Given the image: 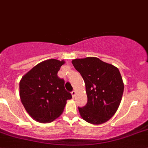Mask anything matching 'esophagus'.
I'll list each match as a JSON object with an SVG mask.
<instances>
[{
	"instance_id": "1",
	"label": "esophagus",
	"mask_w": 148,
	"mask_h": 148,
	"mask_svg": "<svg viewBox=\"0 0 148 148\" xmlns=\"http://www.w3.org/2000/svg\"><path fill=\"white\" fill-rule=\"evenodd\" d=\"M76 93H77V92H76L75 90H74L71 92V96H72V97H75Z\"/></svg>"
}]
</instances>
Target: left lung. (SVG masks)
I'll return each mask as SVG.
<instances>
[{
    "label": "left lung",
    "instance_id": "left-lung-1",
    "mask_svg": "<svg viewBox=\"0 0 148 148\" xmlns=\"http://www.w3.org/2000/svg\"><path fill=\"white\" fill-rule=\"evenodd\" d=\"M86 86L87 103L79 107L82 118L92 125L107 122L117 112L122 100L124 83L116 66L97 57L71 61Z\"/></svg>",
    "mask_w": 148,
    "mask_h": 148
}]
</instances>
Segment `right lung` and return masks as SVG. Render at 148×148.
Returning a JSON list of instances; mask_svg holds the SVG:
<instances>
[{"mask_svg":"<svg viewBox=\"0 0 148 148\" xmlns=\"http://www.w3.org/2000/svg\"><path fill=\"white\" fill-rule=\"evenodd\" d=\"M64 60L48 59L38 64L26 73L19 84L21 101L34 120L47 123L63 112L71 95L64 88V80L59 78L58 71Z\"/></svg>","mask_w":148,"mask_h":148,"instance_id":"1","label":"right lung"}]
</instances>
